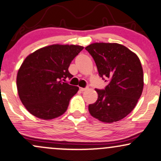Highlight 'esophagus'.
Returning <instances> with one entry per match:
<instances>
[{
  "label": "esophagus",
  "instance_id": "1",
  "mask_svg": "<svg viewBox=\"0 0 161 161\" xmlns=\"http://www.w3.org/2000/svg\"><path fill=\"white\" fill-rule=\"evenodd\" d=\"M87 89H88V87H79V90L81 91H85L87 90Z\"/></svg>",
  "mask_w": 161,
  "mask_h": 161
}]
</instances>
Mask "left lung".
Masks as SVG:
<instances>
[{
    "label": "left lung",
    "mask_w": 161,
    "mask_h": 161,
    "mask_svg": "<svg viewBox=\"0 0 161 161\" xmlns=\"http://www.w3.org/2000/svg\"><path fill=\"white\" fill-rule=\"evenodd\" d=\"M85 50L95 61L99 76L110 81L105 90L95 89L98 99L89 105V112L103 123L120 120L135 108L143 92V71L140 58L117 43L96 42Z\"/></svg>",
    "instance_id": "8db88e82"
}]
</instances>
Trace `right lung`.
Instances as JSON below:
<instances>
[{"label": "right lung", "instance_id": "right-lung-1", "mask_svg": "<svg viewBox=\"0 0 161 161\" xmlns=\"http://www.w3.org/2000/svg\"><path fill=\"white\" fill-rule=\"evenodd\" d=\"M84 47L52 44L26 57L18 71L16 84L22 104L35 117L49 120L62 115L69 102L79 91L65 79L72 60Z\"/></svg>", "mask_w": 161, "mask_h": 161}]
</instances>
